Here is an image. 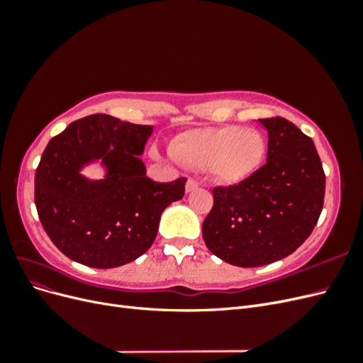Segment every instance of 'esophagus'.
Returning <instances> with one entry per match:
<instances>
[{
  "label": "esophagus",
  "mask_w": 363,
  "mask_h": 363,
  "mask_svg": "<svg viewBox=\"0 0 363 363\" xmlns=\"http://www.w3.org/2000/svg\"><path fill=\"white\" fill-rule=\"evenodd\" d=\"M196 188H199V180L191 177V179L188 180V183H186V192H192V191H195Z\"/></svg>",
  "instance_id": "1"
}]
</instances>
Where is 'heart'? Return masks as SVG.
Listing matches in <instances>:
<instances>
[{"label": "heart", "instance_id": "1", "mask_svg": "<svg viewBox=\"0 0 363 363\" xmlns=\"http://www.w3.org/2000/svg\"><path fill=\"white\" fill-rule=\"evenodd\" d=\"M172 155L188 167L212 164L219 179L235 183L255 172L265 155V144L256 131L240 127L192 130L172 145Z\"/></svg>", "mask_w": 363, "mask_h": 363}]
</instances>
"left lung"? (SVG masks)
I'll use <instances>...</instances> for the list:
<instances>
[{"label":"left lung","instance_id":"1","mask_svg":"<svg viewBox=\"0 0 363 363\" xmlns=\"http://www.w3.org/2000/svg\"><path fill=\"white\" fill-rule=\"evenodd\" d=\"M259 121L268 130L267 163L238 184L213 188L203 223L207 248L244 268L292 255L313 232L325 192L313 140L281 116Z\"/></svg>","mask_w":363,"mask_h":363}]
</instances>
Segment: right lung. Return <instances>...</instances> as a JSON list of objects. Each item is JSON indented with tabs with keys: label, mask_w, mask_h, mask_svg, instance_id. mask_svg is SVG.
Instances as JSON below:
<instances>
[{
	"label": "right lung",
	"mask_w": 363,
	"mask_h": 363,
	"mask_svg": "<svg viewBox=\"0 0 363 363\" xmlns=\"http://www.w3.org/2000/svg\"><path fill=\"white\" fill-rule=\"evenodd\" d=\"M152 133L111 115L71 123L43 151L35 177L40 224L65 256L92 268L133 262L152 245L162 212L184 195L186 177L157 183L139 159ZM101 158L106 179L86 181L81 164Z\"/></svg>",
	"instance_id": "1"
}]
</instances>
